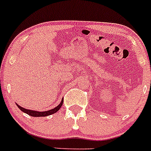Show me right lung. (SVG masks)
<instances>
[{"instance_id":"add662e5","label":"right lung","mask_w":151,"mask_h":151,"mask_svg":"<svg viewBox=\"0 0 151 151\" xmlns=\"http://www.w3.org/2000/svg\"><path fill=\"white\" fill-rule=\"evenodd\" d=\"M63 101H61L60 104L57 106H56L55 108H54V109H52V110H48V111H45V112H38V111H34V110H27V109H25V108L20 106L18 104L17 105L22 112L27 113L28 115L32 116H35V117H41V116H50L51 115V114L55 113L56 112H57L60 109V107L63 105Z\"/></svg>"}]
</instances>
